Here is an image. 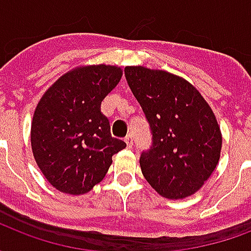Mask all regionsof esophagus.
Wrapping results in <instances>:
<instances>
[{
  "mask_svg": "<svg viewBox=\"0 0 251 251\" xmlns=\"http://www.w3.org/2000/svg\"><path fill=\"white\" fill-rule=\"evenodd\" d=\"M125 142L127 147L131 148V145H133V136H131V134H127V136L125 137Z\"/></svg>",
  "mask_w": 251,
  "mask_h": 251,
  "instance_id": "34e87169",
  "label": "esophagus"
}]
</instances>
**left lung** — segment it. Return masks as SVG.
<instances>
[{"mask_svg":"<svg viewBox=\"0 0 251 251\" xmlns=\"http://www.w3.org/2000/svg\"><path fill=\"white\" fill-rule=\"evenodd\" d=\"M125 77L152 133V145L140 157L145 179L168 199L195 194L221 156L212 110L191 83L169 72L126 67Z\"/></svg>","mask_w":251,"mask_h":251,"instance_id":"8db88e82","label":"left lung"}]
</instances>
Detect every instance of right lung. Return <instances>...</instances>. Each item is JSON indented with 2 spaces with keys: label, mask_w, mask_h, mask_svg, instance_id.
<instances>
[{
  "label": "right lung",
  "mask_w": 251,
  "mask_h": 251,
  "mask_svg": "<svg viewBox=\"0 0 251 251\" xmlns=\"http://www.w3.org/2000/svg\"><path fill=\"white\" fill-rule=\"evenodd\" d=\"M121 76L115 66L76 68L57 79L37 104L32 151L46 179L59 191L88 192L106 176L111 157L126 147L111 136L109 118L100 111Z\"/></svg>",
  "instance_id": "right-lung-1"
}]
</instances>
